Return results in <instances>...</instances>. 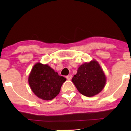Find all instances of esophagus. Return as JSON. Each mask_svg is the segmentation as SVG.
<instances>
[{"instance_id":"1","label":"esophagus","mask_w":131,"mask_h":131,"mask_svg":"<svg viewBox=\"0 0 131 131\" xmlns=\"http://www.w3.org/2000/svg\"><path fill=\"white\" fill-rule=\"evenodd\" d=\"M71 78H72V76H71V74H69V75H68V76H66V79L68 80H71Z\"/></svg>"}]
</instances>
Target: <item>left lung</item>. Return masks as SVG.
Segmentation results:
<instances>
[{"label": "left lung", "instance_id": "8db88e82", "mask_svg": "<svg viewBox=\"0 0 131 131\" xmlns=\"http://www.w3.org/2000/svg\"><path fill=\"white\" fill-rule=\"evenodd\" d=\"M71 80L80 94L93 96L104 88L106 77L98 62L94 60L80 66Z\"/></svg>", "mask_w": 131, "mask_h": 131}]
</instances>
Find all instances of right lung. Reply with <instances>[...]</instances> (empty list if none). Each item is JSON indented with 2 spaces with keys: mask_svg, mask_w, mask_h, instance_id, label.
<instances>
[{
  "mask_svg": "<svg viewBox=\"0 0 131 131\" xmlns=\"http://www.w3.org/2000/svg\"><path fill=\"white\" fill-rule=\"evenodd\" d=\"M66 80L64 77L59 76L48 64L40 62L33 66L28 76V83L34 94L47 101L58 95Z\"/></svg>",
  "mask_w": 131,
  "mask_h": 131,
  "instance_id": "1",
  "label": "right lung"
}]
</instances>
